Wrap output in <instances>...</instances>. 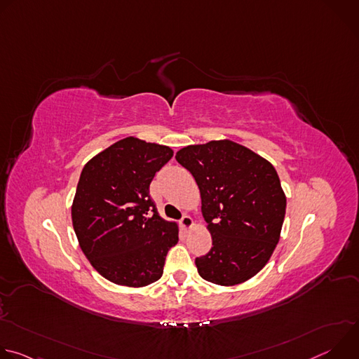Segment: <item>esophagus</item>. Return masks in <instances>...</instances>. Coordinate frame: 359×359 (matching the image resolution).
<instances>
[{"label":"esophagus","instance_id":"34e87169","mask_svg":"<svg viewBox=\"0 0 359 359\" xmlns=\"http://www.w3.org/2000/svg\"><path fill=\"white\" fill-rule=\"evenodd\" d=\"M180 226L184 229V230H190L193 226H194V222L190 216H183V219L180 220Z\"/></svg>","mask_w":359,"mask_h":359}]
</instances>
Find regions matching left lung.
Listing matches in <instances>:
<instances>
[{"label": "left lung", "instance_id": "obj_1", "mask_svg": "<svg viewBox=\"0 0 359 359\" xmlns=\"http://www.w3.org/2000/svg\"><path fill=\"white\" fill-rule=\"evenodd\" d=\"M176 161L194 177L213 247L196 259L201 278L231 287L269 263L281 236L287 197L274 166L229 139L189 144Z\"/></svg>", "mask_w": 359, "mask_h": 359}]
</instances>
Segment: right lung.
I'll return each instance as SVG.
<instances>
[{"label":"right lung","instance_id":"obj_1","mask_svg":"<svg viewBox=\"0 0 359 359\" xmlns=\"http://www.w3.org/2000/svg\"><path fill=\"white\" fill-rule=\"evenodd\" d=\"M173 156L169 146L128 136L82 169L71 208L72 226L90 266L114 284L142 288L163 274L179 226L162 219L150 182Z\"/></svg>","mask_w":359,"mask_h":359}]
</instances>
